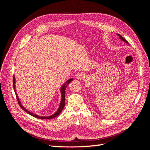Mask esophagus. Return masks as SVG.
<instances>
[{
	"mask_svg": "<svg viewBox=\"0 0 150 150\" xmlns=\"http://www.w3.org/2000/svg\"><path fill=\"white\" fill-rule=\"evenodd\" d=\"M75 77H76V79H78V80H82V79H84L86 77V76H85L84 73H82V72H79V73H77Z\"/></svg>",
	"mask_w": 150,
	"mask_h": 150,
	"instance_id": "esophagus-1",
	"label": "esophagus"
}]
</instances>
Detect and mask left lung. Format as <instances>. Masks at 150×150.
I'll use <instances>...</instances> for the list:
<instances>
[{"mask_svg":"<svg viewBox=\"0 0 150 150\" xmlns=\"http://www.w3.org/2000/svg\"><path fill=\"white\" fill-rule=\"evenodd\" d=\"M118 35H119V38H120V39H121V40H123V41H124V42H125L126 43H127V44H128V41H127L125 39H124V38H123L122 36H121V35H120L119 34H118Z\"/></svg>","mask_w":150,"mask_h":150,"instance_id":"1","label":"left lung"}]
</instances>
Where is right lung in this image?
<instances>
[{
	"label": "right lung",
	"mask_w": 150,
	"mask_h": 150,
	"mask_svg": "<svg viewBox=\"0 0 150 150\" xmlns=\"http://www.w3.org/2000/svg\"><path fill=\"white\" fill-rule=\"evenodd\" d=\"M73 81V79H69L68 81H67L66 82V83L64 84L61 87V89H60V92H61L62 93V98H61V102H60V106H59V108L58 110H57L56 112L54 113L53 115H52L51 116H48V117H40L39 115H37L34 114L33 113H31L30 111H29L28 110H27L26 108H24L23 106H22V105L21 104L20 100H19V98L17 96V93H16V90H15V77H13V88H14V91L15 92V94H16V96H17V101H18V103L19 104V106H21V108H22V110H24L25 111H26V113H28V114H30V115L33 116L34 117H36V118H38V119H53V118H55L56 117H57L59 115L60 113V112L62 111L64 107L65 106V90H66V86H68L69 82H71V81Z\"/></svg>",
	"instance_id": "obj_1"
}]
</instances>
